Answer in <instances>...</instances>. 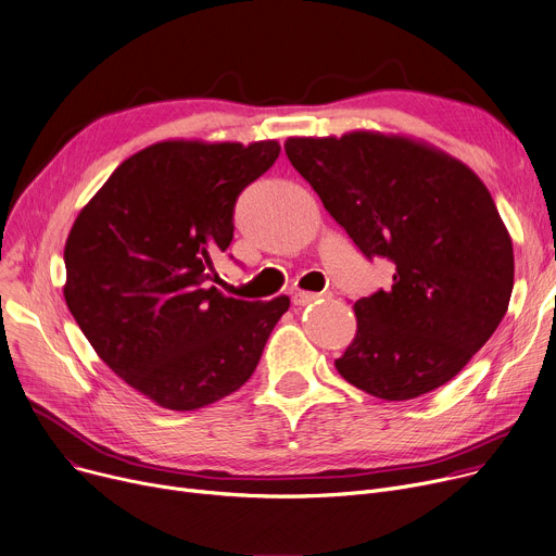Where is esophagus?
Returning <instances> with one entry per match:
<instances>
[{
  "instance_id": "1",
  "label": "esophagus",
  "mask_w": 556,
  "mask_h": 556,
  "mask_svg": "<svg viewBox=\"0 0 556 556\" xmlns=\"http://www.w3.org/2000/svg\"><path fill=\"white\" fill-rule=\"evenodd\" d=\"M319 298H321V294H317V292H304V290H300V292L292 294V304H294V306H306V304L317 302Z\"/></svg>"
}]
</instances>
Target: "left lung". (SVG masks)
I'll use <instances>...</instances> for the list:
<instances>
[{
  "label": "left lung",
  "mask_w": 556,
  "mask_h": 556,
  "mask_svg": "<svg viewBox=\"0 0 556 556\" xmlns=\"http://www.w3.org/2000/svg\"><path fill=\"white\" fill-rule=\"evenodd\" d=\"M283 150L355 245L395 264L393 283L353 304L340 376L382 400L456 378L507 313L511 237L463 161L400 134L290 136Z\"/></svg>",
  "instance_id": "8db88e82"
}]
</instances>
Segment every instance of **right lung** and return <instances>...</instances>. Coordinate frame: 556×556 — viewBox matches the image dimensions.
<instances>
[{"instance_id": "right-lung-1", "label": "right lung", "mask_w": 556, "mask_h": 556, "mask_svg": "<svg viewBox=\"0 0 556 556\" xmlns=\"http://www.w3.org/2000/svg\"><path fill=\"white\" fill-rule=\"evenodd\" d=\"M279 156L277 140H161L123 161L64 245V300L98 357L169 412L241 389L286 294L235 300L212 286L237 197Z\"/></svg>"}]
</instances>
